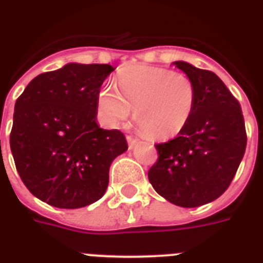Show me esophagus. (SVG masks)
<instances>
[{
	"instance_id": "obj_1",
	"label": "esophagus",
	"mask_w": 263,
	"mask_h": 263,
	"mask_svg": "<svg viewBox=\"0 0 263 263\" xmlns=\"http://www.w3.org/2000/svg\"><path fill=\"white\" fill-rule=\"evenodd\" d=\"M127 140H128V146H129V148H134L136 144L140 142L138 138H134V136H127Z\"/></svg>"
}]
</instances>
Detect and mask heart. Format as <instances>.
I'll return each instance as SVG.
<instances>
[{
	"mask_svg": "<svg viewBox=\"0 0 263 263\" xmlns=\"http://www.w3.org/2000/svg\"><path fill=\"white\" fill-rule=\"evenodd\" d=\"M194 82L185 73L153 65H134L120 72L116 87L98 95L103 120L110 125L132 115L140 131L153 139H169L183 131L195 107Z\"/></svg>",
	"mask_w": 263,
	"mask_h": 263,
	"instance_id": "obj_1",
	"label": "heart"
}]
</instances>
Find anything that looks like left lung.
Instances as JSON below:
<instances>
[{"mask_svg":"<svg viewBox=\"0 0 263 263\" xmlns=\"http://www.w3.org/2000/svg\"><path fill=\"white\" fill-rule=\"evenodd\" d=\"M175 65L194 82L195 107L183 131L156 144L158 160L148 181L181 208H198L227 191L245 156L247 134L240 103L212 71L184 61Z\"/></svg>","mask_w":263,"mask_h":263,"instance_id":"left-lung-1","label":"left lung"}]
</instances>
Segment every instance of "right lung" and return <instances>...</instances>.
Instances as JSON below:
<instances>
[{
	"label": "right lung",
	"instance_id": "add662e5",
	"mask_svg": "<svg viewBox=\"0 0 263 263\" xmlns=\"http://www.w3.org/2000/svg\"><path fill=\"white\" fill-rule=\"evenodd\" d=\"M109 64H67L31 80L14 105L10 150L18 176L38 199L79 209L102 198L109 168L128 148L119 129L97 124Z\"/></svg>",
	"mask_w": 263,
	"mask_h": 263
}]
</instances>
